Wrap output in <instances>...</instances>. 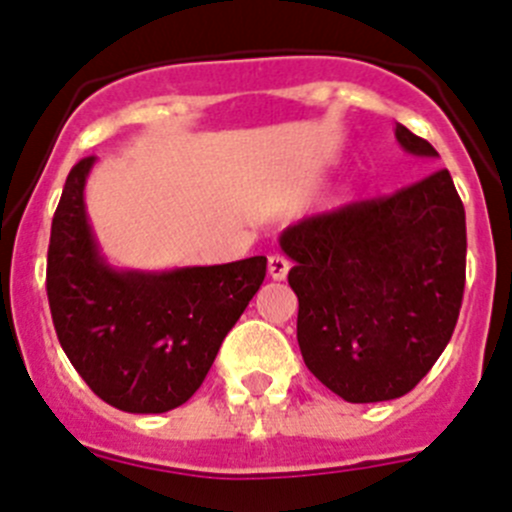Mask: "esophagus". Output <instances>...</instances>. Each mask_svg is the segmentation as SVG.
<instances>
[{
	"label": "esophagus",
	"mask_w": 512,
	"mask_h": 512,
	"mask_svg": "<svg viewBox=\"0 0 512 512\" xmlns=\"http://www.w3.org/2000/svg\"><path fill=\"white\" fill-rule=\"evenodd\" d=\"M288 270H290V262L285 260L283 255L267 257V273H270V278H273V280H285Z\"/></svg>",
	"instance_id": "1"
}]
</instances>
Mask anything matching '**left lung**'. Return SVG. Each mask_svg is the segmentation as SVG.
<instances>
[{"label":"left lung","instance_id":"left-lung-1","mask_svg":"<svg viewBox=\"0 0 512 512\" xmlns=\"http://www.w3.org/2000/svg\"><path fill=\"white\" fill-rule=\"evenodd\" d=\"M416 158L434 147L395 122ZM293 260L298 347L308 370L347 403L413 390L449 344L467 265V222L449 170L380 201L311 216L280 234Z\"/></svg>","mask_w":512,"mask_h":512}]
</instances>
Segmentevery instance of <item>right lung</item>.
I'll use <instances>...</instances> for the list:
<instances>
[{
    "instance_id": "right-lung-1",
    "label": "right lung",
    "mask_w": 512,
    "mask_h": 512,
    "mask_svg": "<svg viewBox=\"0 0 512 512\" xmlns=\"http://www.w3.org/2000/svg\"><path fill=\"white\" fill-rule=\"evenodd\" d=\"M96 158L73 165L48 247V301L71 365L104 403L165 413L201 388L224 336L265 280L267 257L173 270L117 267L86 211Z\"/></svg>"
}]
</instances>
